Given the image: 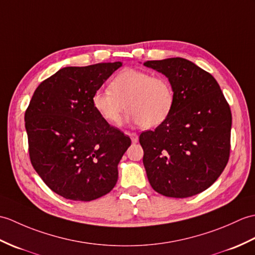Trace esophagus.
<instances>
[{"mask_svg":"<svg viewBox=\"0 0 255 255\" xmlns=\"http://www.w3.org/2000/svg\"><path fill=\"white\" fill-rule=\"evenodd\" d=\"M128 134H129V137H130V139H131V141H132V143H137V142H138V140H139V137H138V134H137V133H135V132H129Z\"/></svg>","mask_w":255,"mask_h":255,"instance_id":"esophagus-1","label":"esophagus"}]
</instances>
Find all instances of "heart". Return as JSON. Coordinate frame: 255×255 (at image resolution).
<instances>
[{
	"mask_svg": "<svg viewBox=\"0 0 255 255\" xmlns=\"http://www.w3.org/2000/svg\"><path fill=\"white\" fill-rule=\"evenodd\" d=\"M174 104V89L166 77L138 69L123 70L112 80L110 89H99L92 96L93 108L104 121L117 125L127 108V121L145 129L162 125Z\"/></svg>",
	"mask_w": 255,
	"mask_h": 255,
	"instance_id": "1",
	"label": "heart"
}]
</instances>
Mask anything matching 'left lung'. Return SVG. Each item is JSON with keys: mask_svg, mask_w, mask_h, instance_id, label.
I'll list each match as a JSON object with an SVG mask.
<instances>
[{"mask_svg": "<svg viewBox=\"0 0 255 255\" xmlns=\"http://www.w3.org/2000/svg\"><path fill=\"white\" fill-rule=\"evenodd\" d=\"M143 65L166 76L175 93L170 115L140 134L151 187L169 198L206 190L226 167L232 112L214 77L181 57Z\"/></svg>", "mask_w": 255, "mask_h": 255, "instance_id": "8db88e82", "label": "left lung"}]
</instances>
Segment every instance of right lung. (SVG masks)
Returning a JSON list of instances; mask_svg holds the SVG:
<instances>
[{
    "label": "right lung",
    "mask_w": 255,
    "mask_h": 255,
    "mask_svg": "<svg viewBox=\"0 0 255 255\" xmlns=\"http://www.w3.org/2000/svg\"><path fill=\"white\" fill-rule=\"evenodd\" d=\"M123 65L64 67L35 89L25 114L33 168L52 191L73 201L109 193L131 144L92 105L93 93Z\"/></svg>",
    "instance_id": "right-lung-1"
}]
</instances>
